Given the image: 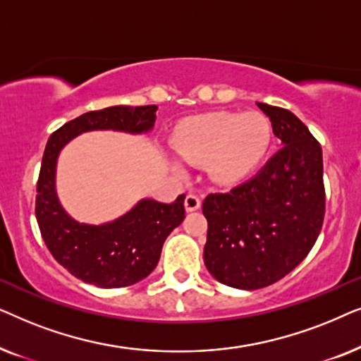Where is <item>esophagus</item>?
<instances>
[{
	"instance_id": "esophagus-1",
	"label": "esophagus",
	"mask_w": 361,
	"mask_h": 361,
	"mask_svg": "<svg viewBox=\"0 0 361 361\" xmlns=\"http://www.w3.org/2000/svg\"><path fill=\"white\" fill-rule=\"evenodd\" d=\"M200 199L197 195H194V194H189L185 197V200H184V207H185V210L187 212H195V210H199L200 209Z\"/></svg>"
}]
</instances>
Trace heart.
<instances>
[{"mask_svg":"<svg viewBox=\"0 0 361 361\" xmlns=\"http://www.w3.org/2000/svg\"><path fill=\"white\" fill-rule=\"evenodd\" d=\"M271 145V125L258 111L209 113L184 123L172 137L180 159L190 164L205 162L215 184L230 185L243 180L264 159ZM174 172L182 164L171 159Z\"/></svg>","mask_w":361,"mask_h":361,"instance_id":"heart-1","label":"heart"}]
</instances>
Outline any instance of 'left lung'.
<instances>
[{
	"label": "left lung",
	"instance_id": "8db88e82",
	"mask_svg": "<svg viewBox=\"0 0 361 361\" xmlns=\"http://www.w3.org/2000/svg\"><path fill=\"white\" fill-rule=\"evenodd\" d=\"M281 149L255 177L207 195L204 263L219 283L253 290L274 284L312 250L325 214L322 149L294 113L256 103Z\"/></svg>",
	"mask_w": 361,
	"mask_h": 361
}]
</instances>
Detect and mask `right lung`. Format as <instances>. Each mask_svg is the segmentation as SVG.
Listing matches in <instances>:
<instances>
[{"label": "right lung", "instance_id": "obj_1", "mask_svg": "<svg viewBox=\"0 0 361 361\" xmlns=\"http://www.w3.org/2000/svg\"><path fill=\"white\" fill-rule=\"evenodd\" d=\"M156 111V105L108 106L83 113L49 137L37 182L36 219L57 263L83 283L111 289L147 278L159 263L166 238L185 219V195L171 204L145 197L115 220L83 224L67 214L59 200V156L68 142L88 131L146 135L154 128Z\"/></svg>", "mask_w": 361, "mask_h": 361}]
</instances>
